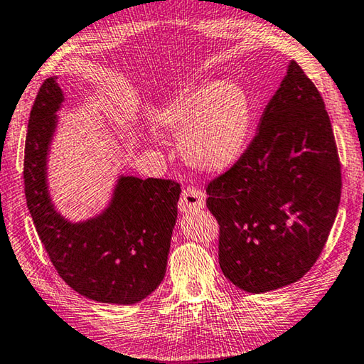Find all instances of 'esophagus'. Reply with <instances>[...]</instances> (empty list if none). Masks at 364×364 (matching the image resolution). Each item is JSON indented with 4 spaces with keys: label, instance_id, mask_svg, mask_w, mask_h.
Wrapping results in <instances>:
<instances>
[{
    "label": "esophagus",
    "instance_id": "esophagus-1",
    "mask_svg": "<svg viewBox=\"0 0 364 364\" xmlns=\"http://www.w3.org/2000/svg\"><path fill=\"white\" fill-rule=\"evenodd\" d=\"M205 207V193L199 188L189 186L183 191L181 199L178 202V208L180 211H189V210H200Z\"/></svg>",
    "mask_w": 364,
    "mask_h": 364
}]
</instances>
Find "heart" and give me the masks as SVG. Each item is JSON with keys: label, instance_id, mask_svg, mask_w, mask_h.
I'll use <instances>...</instances> for the list:
<instances>
[{"label": "heart", "instance_id": "1", "mask_svg": "<svg viewBox=\"0 0 364 364\" xmlns=\"http://www.w3.org/2000/svg\"><path fill=\"white\" fill-rule=\"evenodd\" d=\"M161 129L181 138L186 161L207 171H221L239 159L245 148L251 105L234 81L183 92L156 114Z\"/></svg>", "mask_w": 364, "mask_h": 364}]
</instances>
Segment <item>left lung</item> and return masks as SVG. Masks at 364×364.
I'll return each mask as SVG.
<instances>
[{
	"instance_id": "8db88e82",
	"label": "left lung",
	"mask_w": 364,
	"mask_h": 364,
	"mask_svg": "<svg viewBox=\"0 0 364 364\" xmlns=\"http://www.w3.org/2000/svg\"><path fill=\"white\" fill-rule=\"evenodd\" d=\"M341 191L325 102L293 60L245 153L207 184L226 279L256 294L302 279L325 248Z\"/></svg>"
}]
</instances>
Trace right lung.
<instances>
[{
	"label": "right lung",
	"mask_w": 364,
	"mask_h": 364,
	"mask_svg": "<svg viewBox=\"0 0 364 364\" xmlns=\"http://www.w3.org/2000/svg\"><path fill=\"white\" fill-rule=\"evenodd\" d=\"M55 79L41 84L30 111L23 157L26 207L46 253L68 287L97 302H140L165 275L180 183L122 176L103 215L79 224L63 220L46 184L55 111L63 102Z\"/></svg>",
	"instance_id": "right-lung-1"
}]
</instances>
